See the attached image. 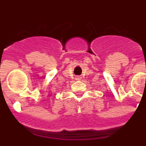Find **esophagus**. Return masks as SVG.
Here are the masks:
<instances>
[{
	"label": "esophagus",
	"mask_w": 146,
	"mask_h": 146,
	"mask_svg": "<svg viewBox=\"0 0 146 146\" xmlns=\"http://www.w3.org/2000/svg\"><path fill=\"white\" fill-rule=\"evenodd\" d=\"M80 77H76V80H79Z\"/></svg>",
	"instance_id": "1"
}]
</instances>
